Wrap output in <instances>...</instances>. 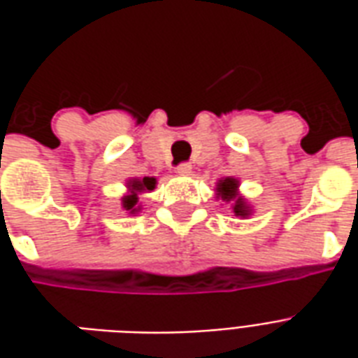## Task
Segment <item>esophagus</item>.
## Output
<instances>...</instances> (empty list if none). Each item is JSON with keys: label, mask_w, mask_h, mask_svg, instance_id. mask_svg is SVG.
I'll list each match as a JSON object with an SVG mask.
<instances>
[{"label": "esophagus", "mask_w": 358, "mask_h": 358, "mask_svg": "<svg viewBox=\"0 0 358 358\" xmlns=\"http://www.w3.org/2000/svg\"><path fill=\"white\" fill-rule=\"evenodd\" d=\"M176 172H178L180 176H187V174H192V164L189 163H182L176 166Z\"/></svg>", "instance_id": "obj_1"}]
</instances>
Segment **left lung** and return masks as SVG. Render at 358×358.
<instances>
[{"label":"left lung","mask_w":358,"mask_h":358,"mask_svg":"<svg viewBox=\"0 0 358 358\" xmlns=\"http://www.w3.org/2000/svg\"><path fill=\"white\" fill-rule=\"evenodd\" d=\"M238 186H240V182L236 178L218 180L217 195L218 197H222V201H234V215H236V217L245 218L251 215V209H249L248 203L243 201L240 197V194H238Z\"/></svg>","instance_id":"left-lung-1"}]
</instances>
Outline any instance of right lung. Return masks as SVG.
<instances>
[{
  "instance_id": "right-lung-1",
  "label": "right lung",
  "mask_w": 358,
  "mask_h": 358,
  "mask_svg": "<svg viewBox=\"0 0 358 358\" xmlns=\"http://www.w3.org/2000/svg\"><path fill=\"white\" fill-rule=\"evenodd\" d=\"M157 186V180L151 178V176H145V178H134L128 180V195L122 197V209L128 210L130 215L138 213L140 207L138 205V195L143 194V192H153Z\"/></svg>"
}]
</instances>
